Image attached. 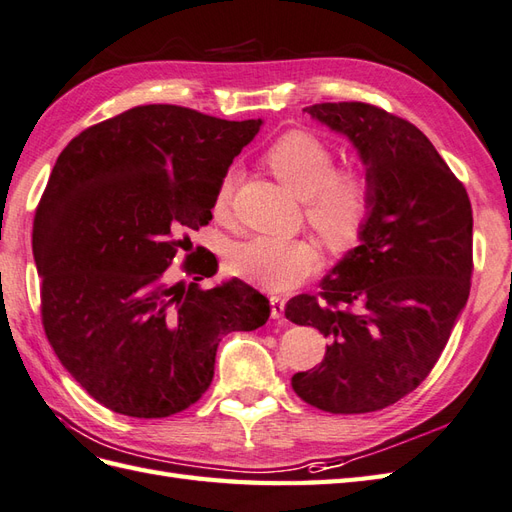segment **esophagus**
<instances>
[{"label": "esophagus", "mask_w": 512, "mask_h": 512, "mask_svg": "<svg viewBox=\"0 0 512 512\" xmlns=\"http://www.w3.org/2000/svg\"><path fill=\"white\" fill-rule=\"evenodd\" d=\"M270 304H272V317H274V319L283 317V313H285V300L279 298V296H272V298H270Z\"/></svg>", "instance_id": "1"}]
</instances>
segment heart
<instances>
[{
	"instance_id": "obj_1",
	"label": "heart",
	"mask_w": 512,
	"mask_h": 512,
	"mask_svg": "<svg viewBox=\"0 0 512 512\" xmlns=\"http://www.w3.org/2000/svg\"><path fill=\"white\" fill-rule=\"evenodd\" d=\"M266 163L298 197L306 199V221L328 246L343 251L367 229L375 203V184L358 165L337 167L330 145L306 130H289L266 150ZM236 175L225 173L214 193V216L225 218ZM319 251L306 240L253 236L233 242L229 270L268 291H289L319 270Z\"/></svg>"
}]
</instances>
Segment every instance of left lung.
Returning a JSON list of instances; mask_svg holds the SVG:
<instances>
[{
  "instance_id": "left-lung-1",
  "label": "left lung",
  "mask_w": 512,
  "mask_h": 512,
  "mask_svg": "<svg viewBox=\"0 0 512 512\" xmlns=\"http://www.w3.org/2000/svg\"><path fill=\"white\" fill-rule=\"evenodd\" d=\"M349 137L375 184L360 246L285 315L330 345L319 367L291 377L330 414H367L407 397L442 356L472 285V203L412 122L369 102L304 107Z\"/></svg>"
}]
</instances>
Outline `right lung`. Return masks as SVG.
Segmentation results:
<instances>
[{
	"instance_id": "obj_1",
	"label": "right lung",
	"mask_w": 512,
	"mask_h": 512,
	"mask_svg": "<svg viewBox=\"0 0 512 512\" xmlns=\"http://www.w3.org/2000/svg\"><path fill=\"white\" fill-rule=\"evenodd\" d=\"M261 120L229 122L178 105H141L85 128L57 156L34 216L42 326L64 369L100 405L133 418L184 412L212 384L221 337L257 330L270 302L186 255L212 221L214 193ZM199 253V248H197Z\"/></svg>"
}]
</instances>
